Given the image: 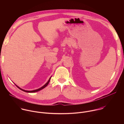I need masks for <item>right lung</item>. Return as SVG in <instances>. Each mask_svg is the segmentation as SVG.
Returning <instances> with one entry per match:
<instances>
[{
  "label": "right lung",
  "instance_id": "1",
  "mask_svg": "<svg viewBox=\"0 0 124 124\" xmlns=\"http://www.w3.org/2000/svg\"><path fill=\"white\" fill-rule=\"evenodd\" d=\"M51 78V77L49 78V79H48V80L47 81V82L44 85V86H43L42 87H41V88H39V89H36V90H32V91H27V90H23V89H22V88H21L20 87H19L18 86H17L16 84H15L16 85V86L18 88H19L20 89H21V90H22V91H24V92H27V93H34V92H38V91H40V90H41L42 89H44V88H45L47 85H48V84L49 83V81H50V78Z\"/></svg>",
  "mask_w": 124,
  "mask_h": 124
}]
</instances>
